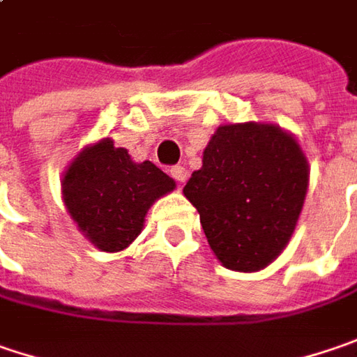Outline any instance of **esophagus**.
I'll list each match as a JSON object with an SVG mask.
<instances>
[{"mask_svg":"<svg viewBox=\"0 0 357 357\" xmlns=\"http://www.w3.org/2000/svg\"><path fill=\"white\" fill-rule=\"evenodd\" d=\"M170 176H172L178 185H183V183H187L188 172L185 167H172V169H170Z\"/></svg>","mask_w":357,"mask_h":357,"instance_id":"esophagus-1","label":"esophagus"}]
</instances>
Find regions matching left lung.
<instances>
[{
    "label": "left lung",
    "instance_id": "1",
    "mask_svg": "<svg viewBox=\"0 0 357 357\" xmlns=\"http://www.w3.org/2000/svg\"><path fill=\"white\" fill-rule=\"evenodd\" d=\"M307 187L310 162L294 134L269 122H235L211 136L183 192L221 265L255 273L287 247Z\"/></svg>",
    "mask_w": 357,
    "mask_h": 357
}]
</instances>
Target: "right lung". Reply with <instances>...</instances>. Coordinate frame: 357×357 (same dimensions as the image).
<instances>
[{
    "mask_svg": "<svg viewBox=\"0 0 357 357\" xmlns=\"http://www.w3.org/2000/svg\"><path fill=\"white\" fill-rule=\"evenodd\" d=\"M176 183L151 160L134 162L112 138L86 144L63 170L62 201L94 247L120 253L144 229L146 213Z\"/></svg>",
    "mask_w": 357,
    "mask_h": 357,
    "instance_id": "1",
    "label": "right lung"
}]
</instances>
